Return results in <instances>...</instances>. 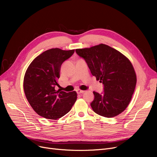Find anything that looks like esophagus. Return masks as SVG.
<instances>
[{"instance_id":"esophagus-1","label":"esophagus","mask_w":157,"mask_h":157,"mask_svg":"<svg viewBox=\"0 0 157 157\" xmlns=\"http://www.w3.org/2000/svg\"><path fill=\"white\" fill-rule=\"evenodd\" d=\"M76 92L78 94H82L85 92V91H83V90H78Z\"/></svg>"}]
</instances>
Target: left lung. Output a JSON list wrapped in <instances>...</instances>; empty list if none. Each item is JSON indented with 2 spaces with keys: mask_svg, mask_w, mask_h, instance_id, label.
<instances>
[{
  "mask_svg": "<svg viewBox=\"0 0 157 157\" xmlns=\"http://www.w3.org/2000/svg\"><path fill=\"white\" fill-rule=\"evenodd\" d=\"M85 60L92 75L102 83L104 92H94L90 104L94 111L106 118H113L124 111L134 92L137 76L132 64L124 55L108 45L100 44L76 49Z\"/></svg>",
  "mask_w": 157,
  "mask_h": 157,
  "instance_id": "obj_1",
  "label": "left lung"
}]
</instances>
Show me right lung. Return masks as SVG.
Masks as SVG:
<instances>
[{
	"label": "right lung",
	"instance_id": "add662e5",
	"mask_svg": "<svg viewBox=\"0 0 157 157\" xmlns=\"http://www.w3.org/2000/svg\"><path fill=\"white\" fill-rule=\"evenodd\" d=\"M74 53V49L52 48L34 59L23 79V90L30 105L43 118L57 120L70 111L77 99L75 91L66 93L56 90L59 85L62 63Z\"/></svg>",
	"mask_w": 157,
	"mask_h": 157
}]
</instances>
